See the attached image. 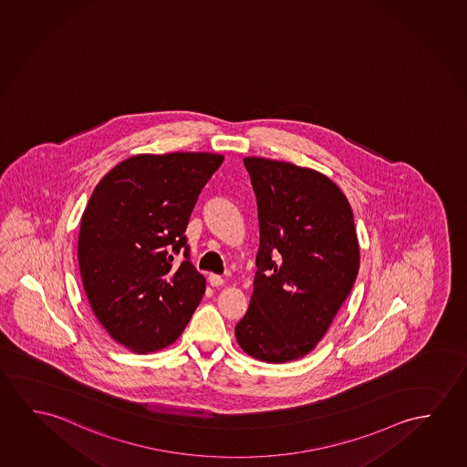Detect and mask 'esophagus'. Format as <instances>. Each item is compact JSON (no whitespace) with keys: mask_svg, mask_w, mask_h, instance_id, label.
Listing matches in <instances>:
<instances>
[{"mask_svg":"<svg viewBox=\"0 0 467 467\" xmlns=\"http://www.w3.org/2000/svg\"><path fill=\"white\" fill-rule=\"evenodd\" d=\"M208 281H210V285H212V286L215 287L223 286V285H224V280H223L222 276H220V275H213V273L208 276Z\"/></svg>","mask_w":467,"mask_h":467,"instance_id":"1","label":"esophagus"}]
</instances>
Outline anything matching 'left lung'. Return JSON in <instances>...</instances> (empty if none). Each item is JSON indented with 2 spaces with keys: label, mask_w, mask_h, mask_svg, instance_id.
<instances>
[{
  "label": "left lung",
  "mask_w": 467,
  "mask_h": 467,
  "mask_svg": "<svg viewBox=\"0 0 467 467\" xmlns=\"http://www.w3.org/2000/svg\"><path fill=\"white\" fill-rule=\"evenodd\" d=\"M257 197L260 245L237 345L254 359L307 356L330 328L359 272V241L343 191L320 171L244 158Z\"/></svg>",
  "instance_id": "obj_1"
}]
</instances>
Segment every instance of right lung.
Returning <instances> with one entry per match:
<instances>
[{"label":"right lung","instance_id":"1","mask_svg":"<svg viewBox=\"0 0 467 467\" xmlns=\"http://www.w3.org/2000/svg\"><path fill=\"white\" fill-rule=\"evenodd\" d=\"M223 160L207 151L140 153L107 172L88 199L78 241L82 285L101 327L130 351L172 345L202 301L205 278L189 262L184 233Z\"/></svg>","mask_w":467,"mask_h":467}]
</instances>
